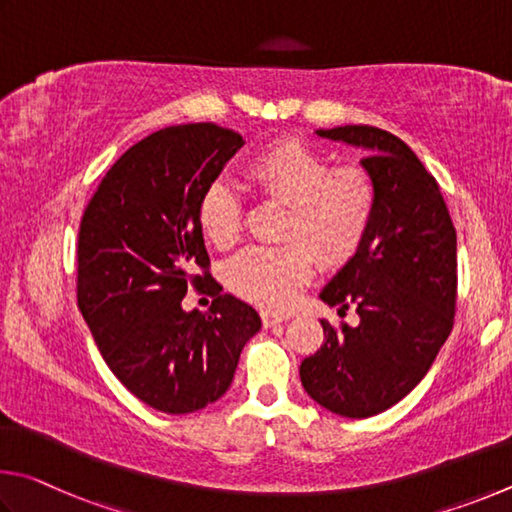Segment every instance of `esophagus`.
Instances as JSON below:
<instances>
[{"label": "esophagus", "instance_id": "obj_1", "mask_svg": "<svg viewBox=\"0 0 512 512\" xmlns=\"http://www.w3.org/2000/svg\"><path fill=\"white\" fill-rule=\"evenodd\" d=\"M261 321L265 328H272L276 324H283V321H288L285 315H274V312H261Z\"/></svg>", "mask_w": 512, "mask_h": 512}]
</instances>
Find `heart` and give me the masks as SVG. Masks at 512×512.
<instances>
[{
  "mask_svg": "<svg viewBox=\"0 0 512 512\" xmlns=\"http://www.w3.org/2000/svg\"><path fill=\"white\" fill-rule=\"evenodd\" d=\"M245 182L261 200L285 206L276 247L242 251L227 267V288L258 308L288 310L317 263L339 270L362 249L378 213V182L357 164L335 166L299 139H279L245 164ZM197 224L218 249L242 233V206L227 184L213 182L197 202Z\"/></svg>",
  "mask_w": 512,
  "mask_h": 512,
  "instance_id": "heart-1",
  "label": "heart"
}]
</instances>
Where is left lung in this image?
I'll return each mask as SVG.
<instances>
[{
  "label": "left lung",
  "mask_w": 512,
  "mask_h": 512,
  "mask_svg": "<svg viewBox=\"0 0 512 512\" xmlns=\"http://www.w3.org/2000/svg\"><path fill=\"white\" fill-rule=\"evenodd\" d=\"M317 134L369 150L362 166L380 202L362 249L321 292L339 315L353 308L360 324L321 321L324 344L301 362V384L333 414L369 418L425 378L452 333L456 229L434 175L396 134L373 125Z\"/></svg>",
  "instance_id": "8db88e82"
}]
</instances>
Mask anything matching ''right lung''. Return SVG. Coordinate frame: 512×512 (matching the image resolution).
I'll return each mask as SVG.
<instances>
[{"instance_id":"add662e5","label":"right lung","mask_w":512,"mask_h":512,"mask_svg":"<svg viewBox=\"0 0 512 512\" xmlns=\"http://www.w3.org/2000/svg\"><path fill=\"white\" fill-rule=\"evenodd\" d=\"M242 137L215 123L152 132L107 170L78 229L76 297L110 371L141 402L191 414L231 387L261 317L211 276L197 202ZM188 287L214 297L184 313Z\"/></svg>"}]
</instances>
